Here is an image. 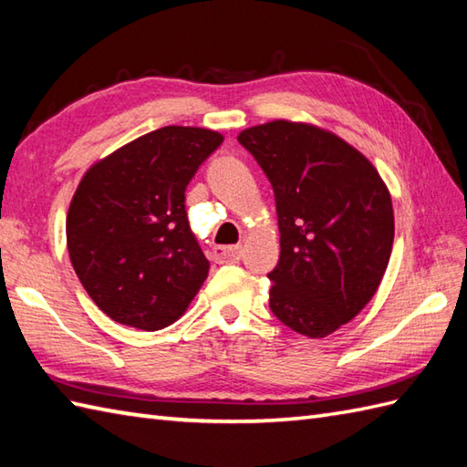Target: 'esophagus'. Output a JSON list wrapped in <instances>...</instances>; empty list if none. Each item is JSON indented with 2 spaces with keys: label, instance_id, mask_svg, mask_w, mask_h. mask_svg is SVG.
Listing matches in <instances>:
<instances>
[{
  "label": "esophagus",
  "instance_id": "34e87169",
  "mask_svg": "<svg viewBox=\"0 0 467 467\" xmlns=\"http://www.w3.org/2000/svg\"><path fill=\"white\" fill-rule=\"evenodd\" d=\"M241 254H243V246H216L213 251V256L216 263H236L241 261Z\"/></svg>",
  "mask_w": 467,
  "mask_h": 467
}]
</instances>
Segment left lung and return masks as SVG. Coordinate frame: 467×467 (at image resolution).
Wrapping results in <instances>:
<instances>
[{"label": "left lung", "instance_id": "obj_1", "mask_svg": "<svg viewBox=\"0 0 467 467\" xmlns=\"http://www.w3.org/2000/svg\"><path fill=\"white\" fill-rule=\"evenodd\" d=\"M239 142L275 191L281 256L269 305L293 331L321 339L373 299L393 246V204L367 158L325 128L273 120Z\"/></svg>", "mask_w": 467, "mask_h": 467}]
</instances>
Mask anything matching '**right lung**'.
Segmentation results:
<instances>
[{
    "label": "right lung",
    "instance_id": "obj_1",
    "mask_svg": "<svg viewBox=\"0 0 467 467\" xmlns=\"http://www.w3.org/2000/svg\"><path fill=\"white\" fill-rule=\"evenodd\" d=\"M208 128L164 126L88 168L66 216L69 261L90 299L120 325L181 319L208 276L184 191L223 144Z\"/></svg>",
    "mask_w": 467,
    "mask_h": 467
}]
</instances>
